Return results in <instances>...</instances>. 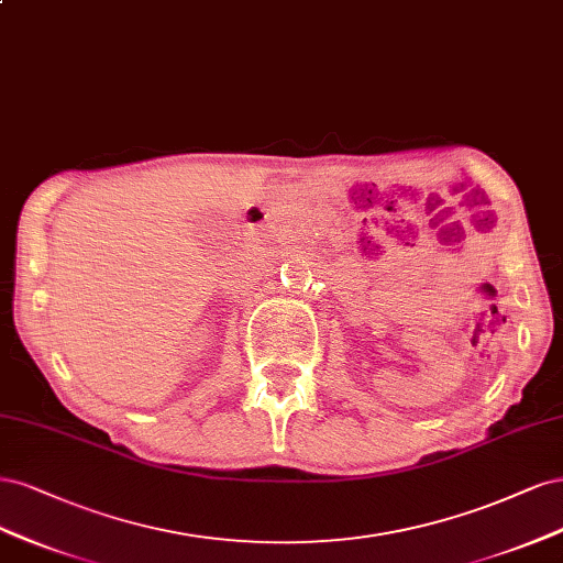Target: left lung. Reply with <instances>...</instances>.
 I'll return each instance as SVG.
<instances>
[{
    "instance_id": "left-lung-1",
    "label": "left lung",
    "mask_w": 563,
    "mask_h": 563,
    "mask_svg": "<svg viewBox=\"0 0 563 563\" xmlns=\"http://www.w3.org/2000/svg\"><path fill=\"white\" fill-rule=\"evenodd\" d=\"M477 252H482V250H477Z\"/></svg>"
}]
</instances>
